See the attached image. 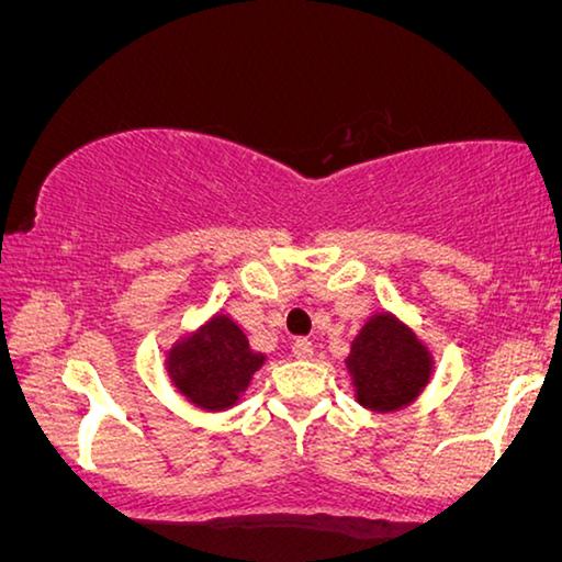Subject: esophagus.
I'll list each match as a JSON object with an SVG mask.
<instances>
[{
	"label": "esophagus",
	"mask_w": 562,
	"mask_h": 562,
	"mask_svg": "<svg viewBox=\"0 0 562 562\" xmlns=\"http://www.w3.org/2000/svg\"><path fill=\"white\" fill-rule=\"evenodd\" d=\"M291 352H294L296 360H312V357H314V345H312V339L299 337V339L294 341V345H291Z\"/></svg>",
	"instance_id": "esophagus-1"
}]
</instances>
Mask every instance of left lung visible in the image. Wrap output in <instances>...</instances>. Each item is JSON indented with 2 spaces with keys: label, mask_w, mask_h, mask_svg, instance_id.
<instances>
[{
  "label": "left lung",
  "mask_w": 562,
  "mask_h": 562,
  "mask_svg": "<svg viewBox=\"0 0 562 562\" xmlns=\"http://www.w3.org/2000/svg\"><path fill=\"white\" fill-rule=\"evenodd\" d=\"M347 370L364 408L390 413L413 403L434 370L428 349L393 314H375L352 341Z\"/></svg>",
  "instance_id": "obj_1"
}]
</instances>
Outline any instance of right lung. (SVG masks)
Instances as JSON below:
<instances>
[{"instance_id":"1","label":"right lung","mask_w":562,"mask_h":562,"mask_svg":"<svg viewBox=\"0 0 562 562\" xmlns=\"http://www.w3.org/2000/svg\"><path fill=\"white\" fill-rule=\"evenodd\" d=\"M266 362L254 352L243 329L217 314L169 352V378L190 403L205 411H225L240 401L250 378Z\"/></svg>"}]
</instances>
